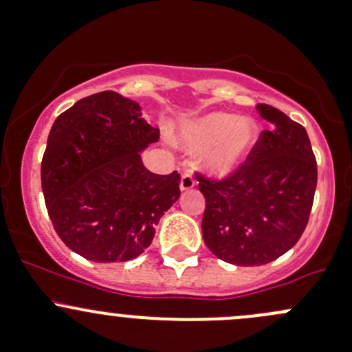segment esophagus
Segmentation results:
<instances>
[{
    "mask_svg": "<svg viewBox=\"0 0 352 352\" xmlns=\"http://www.w3.org/2000/svg\"><path fill=\"white\" fill-rule=\"evenodd\" d=\"M195 186V179L194 175H192L190 170H184L182 173V179H180V190H190L192 187Z\"/></svg>",
    "mask_w": 352,
    "mask_h": 352,
    "instance_id": "34e87169",
    "label": "esophagus"
}]
</instances>
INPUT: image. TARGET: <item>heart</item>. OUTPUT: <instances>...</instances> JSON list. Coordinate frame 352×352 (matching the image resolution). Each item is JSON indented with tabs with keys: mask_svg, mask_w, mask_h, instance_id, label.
Here are the masks:
<instances>
[{
	"mask_svg": "<svg viewBox=\"0 0 352 352\" xmlns=\"http://www.w3.org/2000/svg\"><path fill=\"white\" fill-rule=\"evenodd\" d=\"M258 140L254 121L234 114L212 113L201 118L184 133V143L192 151H210L204 166L210 175L224 179L244 164Z\"/></svg>",
	"mask_w": 352,
	"mask_h": 352,
	"instance_id": "obj_1",
	"label": "heart"
}]
</instances>
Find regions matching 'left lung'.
Returning a JSON list of instances; mask_svg holds the SVG:
<instances>
[{
    "label": "left lung",
    "mask_w": 352,
    "mask_h": 352,
    "mask_svg": "<svg viewBox=\"0 0 352 352\" xmlns=\"http://www.w3.org/2000/svg\"><path fill=\"white\" fill-rule=\"evenodd\" d=\"M268 121L246 162L221 180L195 173L206 197L202 236L226 263L260 266L294 248L309 223L317 162L302 124L268 104Z\"/></svg>",
    "instance_id": "8db88e82"
}]
</instances>
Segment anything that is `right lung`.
Returning a JSON list of instances; mask_svg holds the SVG:
<instances>
[{
    "mask_svg": "<svg viewBox=\"0 0 352 352\" xmlns=\"http://www.w3.org/2000/svg\"><path fill=\"white\" fill-rule=\"evenodd\" d=\"M160 131L138 102L114 91L77 101L55 120L42 160V190L58 238L96 263L129 261L180 197V173L157 175L142 155Z\"/></svg>",
    "mask_w": 352,
    "mask_h": 352,
    "instance_id": "obj_1",
    "label": "right lung"
}]
</instances>
